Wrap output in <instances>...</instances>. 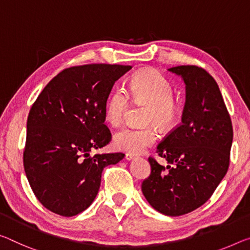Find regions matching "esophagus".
Masks as SVG:
<instances>
[{"instance_id":"34e87169","label":"esophagus","mask_w":250,"mask_h":250,"mask_svg":"<svg viewBox=\"0 0 250 250\" xmlns=\"http://www.w3.org/2000/svg\"><path fill=\"white\" fill-rule=\"evenodd\" d=\"M125 159L126 161H131V160L136 159V156H134V154H131V153H126L125 156Z\"/></svg>"}]
</instances>
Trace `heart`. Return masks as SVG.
<instances>
[{
    "instance_id": "obj_1",
    "label": "heart",
    "mask_w": 250,
    "mask_h": 250,
    "mask_svg": "<svg viewBox=\"0 0 250 250\" xmlns=\"http://www.w3.org/2000/svg\"><path fill=\"white\" fill-rule=\"evenodd\" d=\"M134 100L149 104L146 122L168 129L175 125L180 117V110L175 101V89L167 78L156 71H144L134 75L128 86ZM129 106V97L121 86H116L106 98L104 119L111 125L121 124ZM158 139L153 126L133 128L125 126L114 134L113 146L117 150L131 154L142 153Z\"/></svg>"
}]
</instances>
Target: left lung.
I'll return each instance as SVG.
<instances>
[{
	"label": "left lung",
	"mask_w": 250,
	"mask_h": 250,
	"mask_svg": "<svg viewBox=\"0 0 250 250\" xmlns=\"http://www.w3.org/2000/svg\"><path fill=\"white\" fill-rule=\"evenodd\" d=\"M186 84L181 124L157 146L167 168L149 158L151 173L142 193L157 211L181 216L203 206L223 180L229 167L232 125L219 86L196 65L168 69Z\"/></svg>",
	"instance_id": "left-lung-1"
}]
</instances>
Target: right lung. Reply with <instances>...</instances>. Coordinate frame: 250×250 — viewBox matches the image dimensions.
I'll return each instance as SVG.
<instances>
[{"mask_svg":"<svg viewBox=\"0 0 250 250\" xmlns=\"http://www.w3.org/2000/svg\"><path fill=\"white\" fill-rule=\"evenodd\" d=\"M130 65L86 64L63 70L47 83L30 110L23 164L34 195L46 209L72 217L97 197L102 170L121 152L90 156L106 146L104 104Z\"/></svg>","mask_w":250,"mask_h":250,"instance_id":"obj_1","label":"right lung"}]
</instances>
